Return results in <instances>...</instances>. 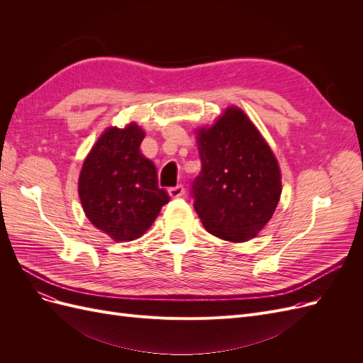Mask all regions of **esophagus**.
Listing matches in <instances>:
<instances>
[{"mask_svg":"<svg viewBox=\"0 0 363 363\" xmlns=\"http://www.w3.org/2000/svg\"><path fill=\"white\" fill-rule=\"evenodd\" d=\"M168 192L172 199H179V196H182L184 194V188L182 184H177V186H174V188H169Z\"/></svg>","mask_w":363,"mask_h":363,"instance_id":"1","label":"esophagus"}]
</instances>
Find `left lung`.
Here are the masks:
<instances>
[{
    "label": "left lung",
    "mask_w": 363,
    "mask_h": 363,
    "mask_svg": "<svg viewBox=\"0 0 363 363\" xmlns=\"http://www.w3.org/2000/svg\"><path fill=\"white\" fill-rule=\"evenodd\" d=\"M196 144L201 171L192 196L204 228L230 242L255 238L281 194V174L269 145L238 107H228L212 127L196 130Z\"/></svg>",
    "instance_id": "obj_1"
}]
</instances>
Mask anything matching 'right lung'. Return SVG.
I'll return each mask as SVG.
<instances>
[{
    "label": "right lung",
    "mask_w": 363,
    "mask_h": 363,
    "mask_svg": "<svg viewBox=\"0 0 363 363\" xmlns=\"http://www.w3.org/2000/svg\"><path fill=\"white\" fill-rule=\"evenodd\" d=\"M145 131L131 123L111 127L84 159L79 195L87 219L113 240L140 238L169 195L157 184L155 163L140 152Z\"/></svg>",
    "instance_id": "1"
}]
</instances>
